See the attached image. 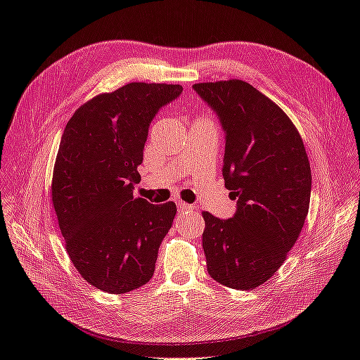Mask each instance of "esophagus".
I'll list each match as a JSON object with an SVG mask.
<instances>
[{
  "label": "esophagus",
  "mask_w": 360,
  "mask_h": 360,
  "mask_svg": "<svg viewBox=\"0 0 360 360\" xmlns=\"http://www.w3.org/2000/svg\"><path fill=\"white\" fill-rule=\"evenodd\" d=\"M179 209H180V212H192L195 209V205L179 201Z\"/></svg>",
  "instance_id": "obj_1"
}]
</instances>
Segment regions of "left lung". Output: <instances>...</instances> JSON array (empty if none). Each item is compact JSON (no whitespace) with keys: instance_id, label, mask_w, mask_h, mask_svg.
<instances>
[{"instance_id":"8db88e82","label":"left lung","mask_w":360,"mask_h":360,"mask_svg":"<svg viewBox=\"0 0 360 360\" xmlns=\"http://www.w3.org/2000/svg\"><path fill=\"white\" fill-rule=\"evenodd\" d=\"M192 89L219 118L222 176L237 200L230 219L202 213L207 271L225 287L254 290L278 271L307 219V150L287 114L250 84L230 79Z\"/></svg>"}]
</instances>
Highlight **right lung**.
I'll list each match as a JSON object with an SVG mask.
<instances>
[{
    "label": "right lung",
    "instance_id": "right-lung-1",
    "mask_svg": "<svg viewBox=\"0 0 360 360\" xmlns=\"http://www.w3.org/2000/svg\"><path fill=\"white\" fill-rule=\"evenodd\" d=\"M181 85L132 82L96 96L64 129L52 202L73 266L90 285L123 294L147 284L172 225V201L135 198L148 127Z\"/></svg>",
    "mask_w": 360,
    "mask_h": 360
}]
</instances>
